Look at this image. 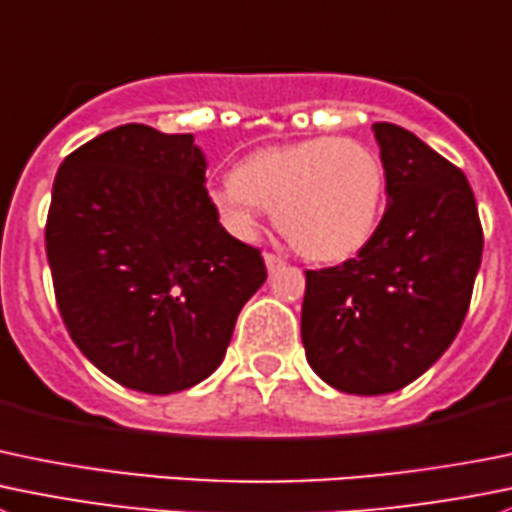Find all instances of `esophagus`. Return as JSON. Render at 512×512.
Masks as SVG:
<instances>
[{"mask_svg":"<svg viewBox=\"0 0 512 512\" xmlns=\"http://www.w3.org/2000/svg\"><path fill=\"white\" fill-rule=\"evenodd\" d=\"M265 265H267V270L275 272V270H280L282 265H285V260H282L280 255H275V252H265Z\"/></svg>","mask_w":512,"mask_h":512,"instance_id":"1","label":"esophagus"}]
</instances>
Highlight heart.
<instances>
[{
	"label": "heart",
	"mask_w": 512,
	"mask_h": 512,
	"mask_svg": "<svg viewBox=\"0 0 512 512\" xmlns=\"http://www.w3.org/2000/svg\"><path fill=\"white\" fill-rule=\"evenodd\" d=\"M382 200L380 157L347 137H310L257 150L212 190V202L232 232L252 235L260 207H267L292 250L315 262L360 252L375 232Z\"/></svg>",
	"instance_id": "b5f03b06"
}]
</instances>
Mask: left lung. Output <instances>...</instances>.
Listing matches in <instances>:
<instances>
[{"mask_svg":"<svg viewBox=\"0 0 512 512\" xmlns=\"http://www.w3.org/2000/svg\"><path fill=\"white\" fill-rule=\"evenodd\" d=\"M372 130L385 167V215L357 257L305 272L302 300L307 362L350 395L395 393L448 350L483 257L463 170L398 124Z\"/></svg>","mask_w":512,"mask_h":512,"instance_id":"left-lung-1","label":"left lung"}]
</instances>
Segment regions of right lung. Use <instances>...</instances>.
<instances>
[{"label":"right lung","mask_w":512,"mask_h":512,"mask_svg":"<svg viewBox=\"0 0 512 512\" xmlns=\"http://www.w3.org/2000/svg\"><path fill=\"white\" fill-rule=\"evenodd\" d=\"M192 135L122 124L64 157L44 245L74 345L124 388L170 395L220 367L267 280L205 187Z\"/></svg>","instance_id":"right-lung-1"}]
</instances>
